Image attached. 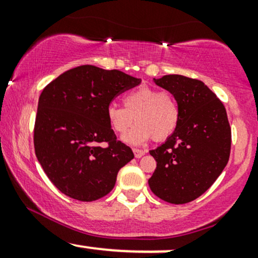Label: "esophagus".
I'll list each match as a JSON object with an SVG mask.
<instances>
[{
  "label": "esophagus",
  "mask_w": 258,
  "mask_h": 258,
  "mask_svg": "<svg viewBox=\"0 0 258 258\" xmlns=\"http://www.w3.org/2000/svg\"><path fill=\"white\" fill-rule=\"evenodd\" d=\"M146 153H147L146 150H141V149H133V154H135V158H137V159L142 158V156H143L144 154H146Z\"/></svg>",
  "instance_id": "obj_1"
}]
</instances>
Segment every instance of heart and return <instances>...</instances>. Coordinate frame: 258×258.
Listing matches in <instances>:
<instances>
[{
	"mask_svg": "<svg viewBox=\"0 0 258 258\" xmlns=\"http://www.w3.org/2000/svg\"><path fill=\"white\" fill-rule=\"evenodd\" d=\"M123 106L110 104L106 108V120L114 132L122 135L132 125H137L123 136L127 144L139 146L150 138L164 141L176 131L179 121V108L168 92H159L148 86L133 90L123 97Z\"/></svg>",
	"mask_w": 258,
	"mask_h": 258,
	"instance_id": "heart-1",
	"label": "heart"
}]
</instances>
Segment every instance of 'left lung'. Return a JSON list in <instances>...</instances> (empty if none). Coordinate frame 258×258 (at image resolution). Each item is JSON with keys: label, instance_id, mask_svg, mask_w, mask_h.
Listing matches in <instances>:
<instances>
[{"label": "left lung", "instance_id": "1", "mask_svg": "<svg viewBox=\"0 0 258 258\" xmlns=\"http://www.w3.org/2000/svg\"><path fill=\"white\" fill-rule=\"evenodd\" d=\"M153 80L176 99L179 121L165 143L149 152L156 168L148 183L167 203H190L214 184L229 160L232 132L226 108L199 80L182 75Z\"/></svg>", "mask_w": 258, "mask_h": 258}]
</instances>
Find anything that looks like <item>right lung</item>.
Segmentation results:
<instances>
[{"instance_id": "obj_1", "label": "right lung", "mask_w": 258, "mask_h": 258, "mask_svg": "<svg viewBox=\"0 0 258 258\" xmlns=\"http://www.w3.org/2000/svg\"><path fill=\"white\" fill-rule=\"evenodd\" d=\"M141 82L120 70L81 65L44 87L35 121V154L61 193L80 201L110 193L119 170L135 155L116 141L106 108L117 94ZM104 143L108 147L101 146Z\"/></svg>"}]
</instances>
